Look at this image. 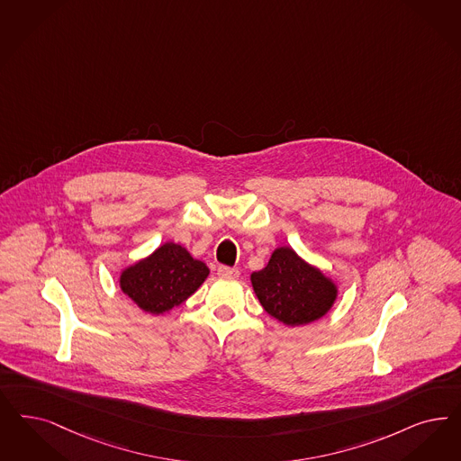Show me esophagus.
Masks as SVG:
<instances>
[{
    "label": "esophagus",
    "mask_w": 461,
    "mask_h": 461,
    "mask_svg": "<svg viewBox=\"0 0 461 461\" xmlns=\"http://www.w3.org/2000/svg\"><path fill=\"white\" fill-rule=\"evenodd\" d=\"M218 276H220L221 279H239L240 270L221 266V267H218Z\"/></svg>",
    "instance_id": "1"
}]
</instances>
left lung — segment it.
Masks as SVG:
<instances>
[{"label":"left lung","instance_id":"1","mask_svg":"<svg viewBox=\"0 0 461 461\" xmlns=\"http://www.w3.org/2000/svg\"><path fill=\"white\" fill-rule=\"evenodd\" d=\"M255 296L270 317L300 327L325 317L339 296V285L291 247H277L267 266L250 274Z\"/></svg>","mask_w":461,"mask_h":461}]
</instances>
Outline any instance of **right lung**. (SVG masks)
Listing matches in <instances>:
<instances>
[{"instance_id":"1","label":"right lung","mask_w":461,"mask_h":461,"mask_svg":"<svg viewBox=\"0 0 461 461\" xmlns=\"http://www.w3.org/2000/svg\"><path fill=\"white\" fill-rule=\"evenodd\" d=\"M209 276L206 264L175 241L121 270L119 287L144 313L163 317L187 302Z\"/></svg>"}]
</instances>
